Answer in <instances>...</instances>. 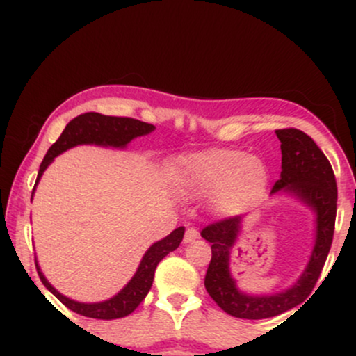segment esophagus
<instances>
[{
  "label": "esophagus",
  "instance_id": "1",
  "mask_svg": "<svg viewBox=\"0 0 356 356\" xmlns=\"http://www.w3.org/2000/svg\"><path fill=\"white\" fill-rule=\"evenodd\" d=\"M197 238H199L197 229L189 227V229H186V234H184V243H192V241H195Z\"/></svg>",
  "mask_w": 356,
  "mask_h": 356
}]
</instances>
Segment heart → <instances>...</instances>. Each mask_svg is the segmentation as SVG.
Wrapping results in <instances>:
<instances>
[{"label": "heart", "instance_id": "1", "mask_svg": "<svg viewBox=\"0 0 356 356\" xmlns=\"http://www.w3.org/2000/svg\"><path fill=\"white\" fill-rule=\"evenodd\" d=\"M264 161L238 149H209L184 155L177 161V184L189 197L211 195V206L220 216L251 209L268 189Z\"/></svg>", "mask_w": 356, "mask_h": 356}]
</instances>
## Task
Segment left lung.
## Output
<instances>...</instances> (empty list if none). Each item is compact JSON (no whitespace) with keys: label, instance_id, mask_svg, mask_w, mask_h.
Listing matches in <instances>:
<instances>
[{"label":"left lung","instance_id":"left-lung-1","mask_svg":"<svg viewBox=\"0 0 356 356\" xmlns=\"http://www.w3.org/2000/svg\"><path fill=\"white\" fill-rule=\"evenodd\" d=\"M276 136L281 142L283 157L281 177L273 186V192L281 189L295 192L316 212V243L308 266L293 288L277 295L251 296L236 288L229 273V252L241 229L239 216L216 220L204 227L201 236L211 243L212 251L204 286L222 312L244 320L271 318L303 303L321 275L333 241L338 191L332 164L313 138L301 130L280 129Z\"/></svg>","mask_w":356,"mask_h":356}]
</instances>
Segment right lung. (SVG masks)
Instances as JSON below:
<instances>
[{"mask_svg": "<svg viewBox=\"0 0 356 356\" xmlns=\"http://www.w3.org/2000/svg\"><path fill=\"white\" fill-rule=\"evenodd\" d=\"M155 127L147 122H140L137 118L130 117H110L102 115L97 112H87L81 115L75 117L73 120L68 122L65 130L61 132L58 140L48 149L47 155H44L42 165H40L38 177H36V184H38L40 177L44 172L50 162L56 155L65 152L70 147L80 145V144H97V145H112V147H125L132 138L145 136V134L152 132ZM35 184V186H36ZM35 192V187H33ZM184 238V227H177V229L170 232L167 238L152 244L149 251L145 252L140 261L137 273L134 275L129 284L122 289L118 295L110 298L107 301L102 303H79L73 301L70 298L60 295L53 286L48 283L47 277L40 271L38 263L36 264V271H38L40 280L44 284L48 291H51L67 308L72 312L81 314V316L97 318V320H117V318H124L130 314L138 305L144 301V298L149 293L150 286L154 281V273L157 264L161 263L164 257L172 252L174 249L179 248L181 241Z\"/></svg>", "mask_w": 356, "mask_h": 356, "instance_id": "obj_1", "label": "right lung"}]
</instances>
